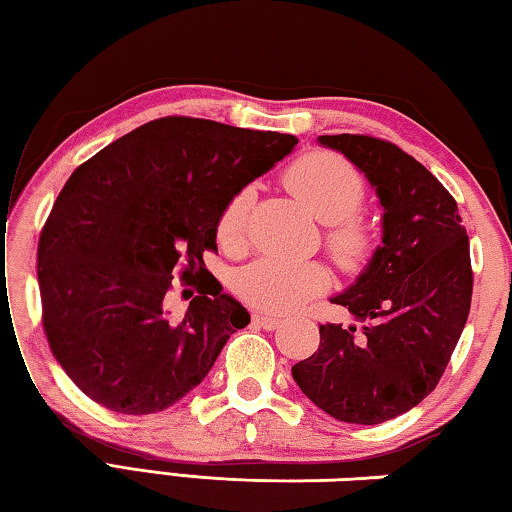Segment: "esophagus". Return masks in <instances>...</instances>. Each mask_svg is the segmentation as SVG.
Wrapping results in <instances>:
<instances>
[{"label":"esophagus","instance_id":"34e87169","mask_svg":"<svg viewBox=\"0 0 512 512\" xmlns=\"http://www.w3.org/2000/svg\"><path fill=\"white\" fill-rule=\"evenodd\" d=\"M253 323H255V325H259V327H264V329H268V332H271V329H277V327L282 325V320H280V318H275V316L255 314V316H253Z\"/></svg>","mask_w":512,"mask_h":512}]
</instances>
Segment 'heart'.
Masks as SVG:
<instances>
[{"label": "heart", "instance_id": "obj_1", "mask_svg": "<svg viewBox=\"0 0 512 512\" xmlns=\"http://www.w3.org/2000/svg\"><path fill=\"white\" fill-rule=\"evenodd\" d=\"M284 185L327 223L325 244L343 268L361 266L372 253L375 235L359 214L366 201V183L352 164L332 151H311L284 171ZM253 189L244 187L228 198L216 221V235L228 248L246 239ZM329 287V271L320 262H291L264 257L246 266L237 277V296L266 314H289L307 305Z\"/></svg>", "mask_w": 512, "mask_h": 512}]
</instances>
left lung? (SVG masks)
Returning <instances> with one entry per match:
<instances>
[{"label":"left lung","instance_id":"8db88e82","mask_svg":"<svg viewBox=\"0 0 512 512\" xmlns=\"http://www.w3.org/2000/svg\"><path fill=\"white\" fill-rule=\"evenodd\" d=\"M375 187L384 244L332 302L363 325H320L318 352L291 375L318 409L379 424L420 404L447 368L472 302L470 239L454 196L413 155L372 135H320Z\"/></svg>","mask_w":512,"mask_h":512}]
</instances>
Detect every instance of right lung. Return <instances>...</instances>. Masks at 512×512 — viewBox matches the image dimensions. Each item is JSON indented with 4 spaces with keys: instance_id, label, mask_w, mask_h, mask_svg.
I'll list each match as a JSON object with an SVG mask.
<instances>
[{
    "instance_id": "right-lung-1",
    "label": "right lung",
    "mask_w": 512,
    "mask_h": 512,
    "mask_svg": "<svg viewBox=\"0 0 512 512\" xmlns=\"http://www.w3.org/2000/svg\"><path fill=\"white\" fill-rule=\"evenodd\" d=\"M296 144L173 115L119 137L69 176L38 241L42 329L90 400L149 415L201 384L230 334L250 323L203 253L216 250L228 198ZM176 272L199 291L183 319L166 309Z\"/></svg>"
}]
</instances>
